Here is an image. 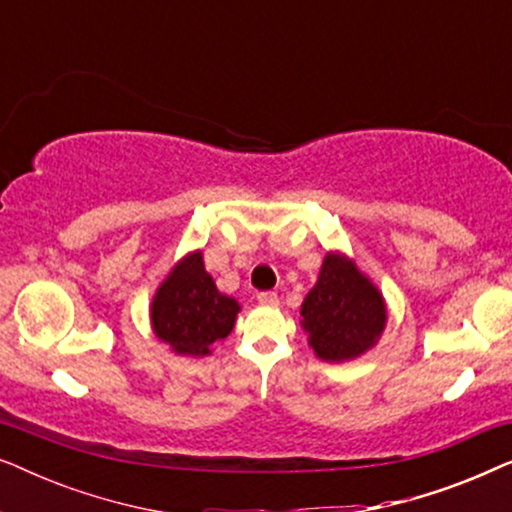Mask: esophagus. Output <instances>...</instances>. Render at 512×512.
<instances>
[{"instance_id":"1","label":"esophagus","mask_w":512,"mask_h":512,"mask_svg":"<svg viewBox=\"0 0 512 512\" xmlns=\"http://www.w3.org/2000/svg\"><path fill=\"white\" fill-rule=\"evenodd\" d=\"M256 298H258V303H261V305H277L279 303L275 291H261Z\"/></svg>"}]
</instances>
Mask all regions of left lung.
<instances>
[{
	"mask_svg": "<svg viewBox=\"0 0 512 512\" xmlns=\"http://www.w3.org/2000/svg\"><path fill=\"white\" fill-rule=\"evenodd\" d=\"M303 326L324 361H345L380 338L387 312L380 291L340 256H326L319 282L303 303Z\"/></svg>",
	"mask_w": 512,
	"mask_h": 512,
	"instance_id": "obj_1",
	"label": "left lung"
}]
</instances>
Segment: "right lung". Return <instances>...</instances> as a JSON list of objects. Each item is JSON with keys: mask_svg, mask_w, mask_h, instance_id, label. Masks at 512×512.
Here are the masks:
<instances>
[{"mask_svg": "<svg viewBox=\"0 0 512 512\" xmlns=\"http://www.w3.org/2000/svg\"><path fill=\"white\" fill-rule=\"evenodd\" d=\"M237 310L233 298L216 291L202 254H193L172 270L153 298V331L179 354L205 356L233 331Z\"/></svg>", "mask_w": 512, "mask_h": 512, "instance_id": "1", "label": "right lung"}]
</instances>
